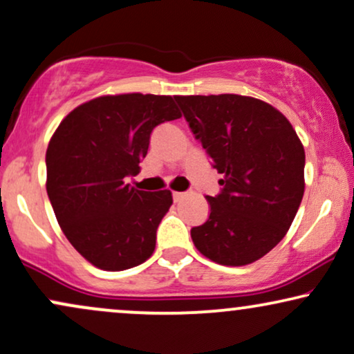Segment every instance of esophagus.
Masks as SVG:
<instances>
[{
	"instance_id": "34e87169",
	"label": "esophagus",
	"mask_w": 354,
	"mask_h": 354,
	"mask_svg": "<svg viewBox=\"0 0 354 354\" xmlns=\"http://www.w3.org/2000/svg\"><path fill=\"white\" fill-rule=\"evenodd\" d=\"M183 196H185V193H181V191H173V200L174 201H181Z\"/></svg>"
}]
</instances>
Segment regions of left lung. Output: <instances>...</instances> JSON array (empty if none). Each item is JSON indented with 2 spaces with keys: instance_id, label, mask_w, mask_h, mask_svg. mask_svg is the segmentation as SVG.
<instances>
[{
  "instance_id": "left-lung-1",
  "label": "left lung",
  "mask_w": 354,
  "mask_h": 354,
  "mask_svg": "<svg viewBox=\"0 0 354 354\" xmlns=\"http://www.w3.org/2000/svg\"><path fill=\"white\" fill-rule=\"evenodd\" d=\"M221 173L209 218L191 230L211 261L245 266L284 238L304 193V148L283 113L241 95L174 96Z\"/></svg>"
}]
</instances>
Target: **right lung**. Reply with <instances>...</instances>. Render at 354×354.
<instances>
[{"mask_svg": "<svg viewBox=\"0 0 354 354\" xmlns=\"http://www.w3.org/2000/svg\"><path fill=\"white\" fill-rule=\"evenodd\" d=\"M181 118L173 96H100L61 121L46 149V191L68 241L91 265L123 271L145 263L173 205L171 191H143L140 173L158 124Z\"/></svg>", "mask_w": 354, "mask_h": 354, "instance_id": "add662e5", "label": "right lung"}]
</instances>
